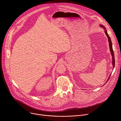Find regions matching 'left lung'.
Segmentation results:
<instances>
[{
  "label": "left lung",
  "instance_id": "1",
  "mask_svg": "<svg viewBox=\"0 0 121 121\" xmlns=\"http://www.w3.org/2000/svg\"><path fill=\"white\" fill-rule=\"evenodd\" d=\"M100 27H102L103 28V29H104V32H105V33L106 34V35H107V37H108V42H109V47H110V52H111V55H112V65H113V69L114 68V65H115V59H114V53H113V49H112V41L111 40V38L110 37V36H109L108 34L107 33V30H106L105 27L103 26V25H101V24H100L99 25ZM111 74L110 75V76L108 78V79H107V81L106 83H107L108 82V81L109 80V78H110V77L111 76ZM106 83H105L104 85H105Z\"/></svg>",
  "mask_w": 121,
  "mask_h": 121
}]
</instances>
